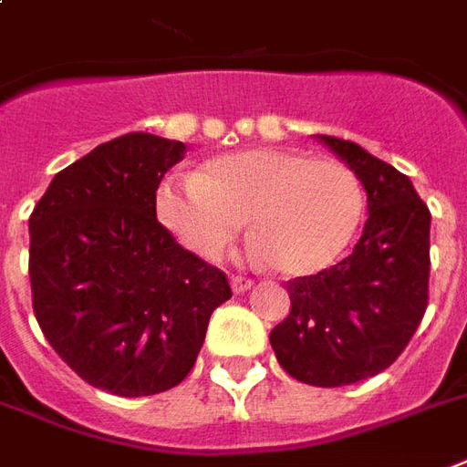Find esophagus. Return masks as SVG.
<instances>
[{"label": "esophagus", "instance_id": "esophagus-1", "mask_svg": "<svg viewBox=\"0 0 467 467\" xmlns=\"http://www.w3.org/2000/svg\"><path fill=\"white\" fill-rule=\"evenodd\" d=\"M230 286H233L234 294H244V291L252 289V281L244 279V276H230Z\"/></svg>", "mask_w": 467, "mask_h": 467}]
</instances>
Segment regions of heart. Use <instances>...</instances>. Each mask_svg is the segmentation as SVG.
Listing matches in <instances>:
<instances>
[{
	"instance_id": "obj_1",
	"label": "heart",
	"mask_w": 467,
	"mask_h": 467,
	"mask_svg": "<svg viewBox=\"0 0 467 467\" xmlns=\"http://www.w3.org/2000/svg\"><path fill=\"white\" fill-rule=\"evenodd\" d=\"M365 193L336 159L298 149H244L156 191V215L188 252L218 259L249 218L254 257L286 276L328 269L360 227Z\"/></svg>"
}]
</instances>
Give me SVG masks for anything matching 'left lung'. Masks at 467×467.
<instances>
[{
	"mask_svg": "<svg viewBox=\"0 0 467 467\" xmlns=\"http://www.w3.org/2000/svg\"><path fill=\"white\" fill-rule=\"evenodd\" d=\"M368 193L369 218L350 257L286 284L291 313L269 333L276 360L298 382L343 387L397 360L429 301L431 213L414 183L355 141L318 134Z\"/></svg>",
	"mask_w": 467,
	"mask_h": 467,
	"instance_id": "1",
	"label": "left lung"
}]
</instances>
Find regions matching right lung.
<instances>
[{
	"mask_svg": "<svg viewBox=\"0 0 467 467\" xmlns=\"http://www.w3.org/2000/svg\"><path fill=\"white\" fill-rule=\"evenodd\" d=\"M183 154L176 139L122 134L56 173L28 218L36 320L67 368L117 397L183 382L233 296L156 220V188Z\"/></svg>",
	"mask_w": 467,
	"mask_h": 467,
	"instance_id": "obj_1",
	"label": "right lung"
}]
</instances>
